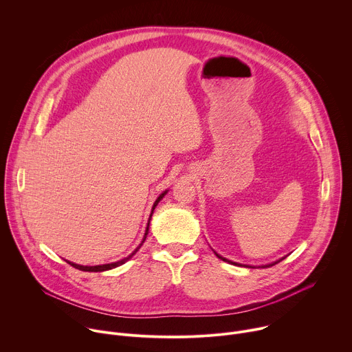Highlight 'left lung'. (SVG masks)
I'll return each mask as SVG.
<instances>
[{
  "label": "left lung",
  "instance_id": "obj_1",
  "mask_svg": "<svg viewBox=\"0 0 352 352\" xmlns=\"http://www.w3.org/2000/svg\"><path fill=\"white\" fill-rule=\"evenodd\" d=\"M216 254V252H214ZM216 256L219 258V259H221V261H224V262H228V263H231V265H236V266H242V265H239V263H235V262H231V261H228V259H226V258H223V256H220L219 254H216ZM284 259V258H283ZM283 259H280V261H277V262H274V263H270V265H265L263 267H270V266H273V265H276V263H278V262H281ZM246 267H252V266H246Z\"/></svg>",
  "mask_w": 352,
  "mask_h": 352
}]
</instances>
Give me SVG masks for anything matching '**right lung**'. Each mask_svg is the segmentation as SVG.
I'll use <instances>...</instances> for the list:
<instances>
[{
    "mask_svg": "<svg viewBox=\"0 0 352 352\" xmlns=\"http://www.w3.org/2000/svg\"><path fill=\"white\" fill-rule=\"evenodd\" d=\"M167 193V190H164L157 199H156V202H155V205H153V208H152V213H150V217H148V221H147V227H146V231H144V236H143V239H142V242H140V245L133 250V252L128 256V258H124V259H121V261H118V262H114V263H107V265H98V266H80V265H76V263H72V262H68L67 261V263H69L71 266H74L75 269H79V270H82V272H106V270H110V269H114V267H118V266H121V265H124L126 261H129L138 250H139V248L143 245V242H144V239H146V235H147V232H148V224H150V220H152V214H153V212H155V209H156V206L159 205V202L160 200L164 197V195Z\"/></svg>",
    "mask_w": 352,
    "mask_h": 352,
    "instance_id": "right-lung-1",
    "label": "right lung"
}]
</instances>
